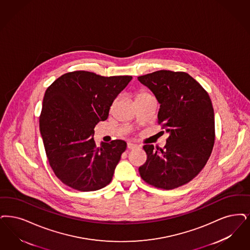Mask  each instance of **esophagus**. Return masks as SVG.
<instances>
[{
	"instance_id": "1",
	"label": "esophagus",
	"mask_w": 250,
	"mask_h": 250,
	"mask_svg": "<svg viewBox=\"0 0 250 250\" xmlns=\"http://www.w3.org/2000/svg\"><path fill=\"white\" fill-rule=\"evenodd\" d=\"M137 148H138V145L133 144V143H131V142L127 143V149H128V150H134V149H137Z\"/></svg>"
}]
</instances>
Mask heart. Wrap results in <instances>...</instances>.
Wrapping results in <instances>:
<instances>
[{"label":"heart","mask_w":250,"mask_h":250,"mask_svg":"<svg viewBox=\"0 0 250 250\" xmlns=\"http://www.w3.org/2000/svg\"><path fill=\"white\" fill-rule=\"evenodd\" d=\"M148 96H150L148 92H146V91H140L136 95V100L140 99V98H145V97H148Z\"/></svg>","instance_id":"b5f03b06"}]
</instances>
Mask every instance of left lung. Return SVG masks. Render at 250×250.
<instances>
[{
	"mask_svg": "<svg viewBox=\"0 0 250 250\" xmlns=\"http://www.w3.org/2000/svg\"><path fill=\"white\" fill-rule=\"evenodd\" d=\"M138 79L160 103L158 124L169 133L164 148L143 146L147 160L139 168L140 177L155 188H179L199 174L214 147L215 118L209 95L184 71L157 70Z\"/></svg>",
	"mask_w": 250,
	"mask_h": 250,
	"instance_id": "obj_1",
	"label": "left lung"
}]
</instances>
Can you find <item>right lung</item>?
Wrapping results in <instances>:
<instances>
[{
    "instance_id": "1",
    "label": "right lung",
    "mask_w": 250,
    "mask_h": 250,
    "mask_svg": "<svg viewBox=\"0 0 250 250\" xmlns=\"http://www.w3.org/2000/svg\"><path fill=\"white\" fill-rule=\"evenodd\" d=\"M131 79L76 70L61 75L45 91L41 135L51 168L65 185L91 191L112 180L126 142L115 140L97 147L94 128L108 118L113 100Z\"/></svg>"
}]
</instances>
